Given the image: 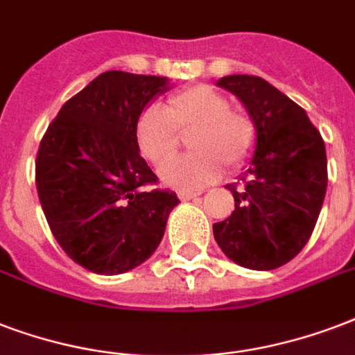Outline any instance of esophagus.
Wrapping results in <instances>:
<instances>
[{
	"mask_svg": "<svg viewBox=\"0 0 355 355\" xmlns=\"http://www.w3.org/2000/svg\"><path fill=\"white\" fill-rule=\"evenodd\" d=\"M197 196H201L199 191H178V199L180 201H189V199H196Z\"/></svg>",
	"mask_w": 355,
	"mask_h": 355,
	"instance_id": "34e87169",
	"label": "esophagus"
}]
</instances>
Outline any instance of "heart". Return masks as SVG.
Here are the masks:
<instances>
[{"label":"heart","mask_w":355,"mask_h":355,"mask_svg":"<svg viewBox=\"0 0 355 355\" xmlns=\"http://www.w3.org/2000/svg\"><path fill=\"white\" fill-rule=\"evenodd\" d=\"M190 134L194 153L171 159L180 148V135ZM259 130L250 113L231 107V98L218 89L199 83L173 93L166 110L147 105L135 123V141L145 158L162 169L164 182L180 189H197L220 177L223 166L238 171L250 164Z\"/></svg>","instance_id":"1"}]
</instances>
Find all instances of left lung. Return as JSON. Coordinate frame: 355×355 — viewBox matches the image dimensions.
Returning a JSON list of instances; mask_svg holds the SVG:
<instances>
[{"label": "left lung", "instance_id": "left-lung-1", "mask_svg": "<svg viewBox=\"0 0 355 355\" xmlns=\"http://www.w3.org/2000/svg\"><path fill=\"white\" fill-rule=\"evenodd\" d=\"M218 85L242 100L259 139L242 184L227 186L234 210L214 223V238L240 266L275 270L304 250L313 234L328 188L326 145L304 107L266 80L234 74Z\"/></svg>", "mask_w": 355, "mask_h": 355}]
</instances>
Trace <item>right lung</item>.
Returning a JSON list of instances; mask_svg holds the SVG:
<instances>
[{
  "instance_id": "add662e5",
  "label": "right lung",
  "mask_w": 355,
  "mask_h": 355,
  "mask_svg": "<svg viewBox=\"0 0 355 355\" xmlns=\"http://www.w3.org/2000/svg\"><path fill=\"white\" fill-rule=\"evenodd\" d=\"M162 76L107 70L67 100L42 135L35 182L51 234L89 272L124 274L153 255L178 197L156 188L135 123Z\"/></svg>"
}]
</instances>
